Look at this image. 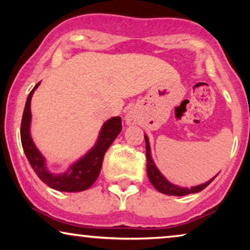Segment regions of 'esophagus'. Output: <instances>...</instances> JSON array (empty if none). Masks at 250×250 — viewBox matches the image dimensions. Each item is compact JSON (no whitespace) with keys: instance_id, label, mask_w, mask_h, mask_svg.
<instances>
[{"instance_id":"1","label":"esophagus","mask_w":250,"mask_h":250,"mask_svg":"<svg viewBox=\"0 0 250 250\" xmlns=\"http://www.w3.org/2000/svg\"><path fill=\"white\" fill-rule=\"evenodd\" d=\"M125 121L128 125H134L136 124V122H138V115H136V112H134L133 110L128 111L125 116Z\"/></svg>"}]
</instances>
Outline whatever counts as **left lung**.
<instances>
[{
    "mask_svg": "<svg viewBox=\"0 0 250 250\" xmlns=\"http://www.w3.org/2000/svg\"><path fill=\"white\" fill-rule=\"evenodd\" d=\"M145 139H146V173H148L149 181L151 182L152 186L156 188V190H158L159 192H162L164 194H168V196H187V194H190V193L199 192V191L204 190L208 184L213 182V180L218 175L217 174L216 176H214L213 179H210L206 183L199 184V186H196L192 188H182V187L175 186V184L170 183L169 181L159 172V169L157 168V166L155 165V163H153V160L151 158V151H150V143H149L148 136L145 135Z\"/></svg>",
    "mask_w": 250,
    "mask_h": 250,
    "instance_id": "obj_1",
    "label": "left lung"
}]
</instances>
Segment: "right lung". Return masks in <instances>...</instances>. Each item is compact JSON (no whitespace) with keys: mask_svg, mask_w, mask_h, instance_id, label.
I'll return each mask as SVG.
<instances>
[{"mask_svg":"<svg viewBox=\"0 0 250 250\" xmlns=\"http://www.w3.org/2000/svg\"><path fill=\"white\" fill-rule=\"evenodd\" d=\"M39 85L40 83H37L35 87L30 91L28 98H27L25 109H23L21 127H20V138H21L23 152H25L30 166L33 167L34 172L46 186L54 190L63 191V192H78V191L86 190L92 187V184L98 179L104 153L107 152L109 146L122 131V118L117 116V117L108 119L102 125L98 141L93 148L87 151V153H85L76 163H74L64 173L53 174L47 169L45 158L34 145L32 136H30V121H32L30 100H32L34 91Z\"/></svg>","mask_w":250,"mask_h":250,"instance_id":"obj_1","label":"right lung"}]
</instances>
